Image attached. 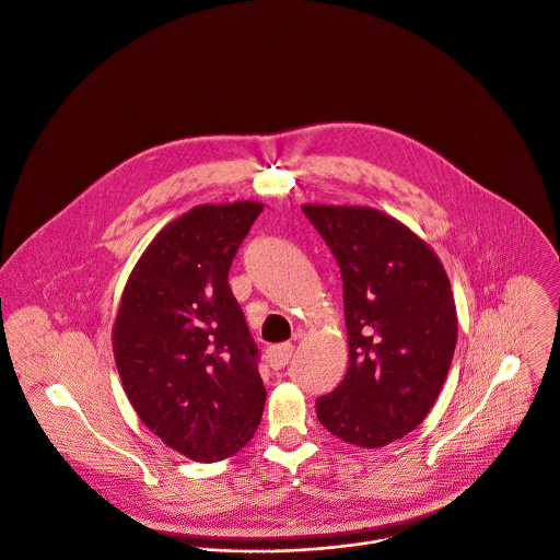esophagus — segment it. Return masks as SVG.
Instances as JSON below:
<instances>
[{
	"instance_id": "obj_1",
	"label": "esophagus",
	"mask_w": 560,
	"mask_h": 560,
	"mask_svg": "<svg viewBox=\"0 0 560 560\" xmlns=\"http://www.w3.org/2000/svg\"><path fill=\"white\" fill-rule=\"evenodd\" d=\"M292 352H294V346H292V343L272 346V348H268V363H270L275 370H281V368H285V363L290 361Z\"/></svg>"
}]
</instances>
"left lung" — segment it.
<instances>
[{
    "mask_svg": "<svg viewBox=\"0 0 560 560\" xmlns=\"http://www.w3.org/2000/svg\"><path fill=\"white\" fill-rule=\"evenodd\" d=\"M343 283L348 370L316 400L323 427L381 447L424 422L452 363L458 320L444 264L407 224L368 206L305 203Z\"/></svg>",
    "mask_w": 560,
    "mask_h": 560,
    "instance_id": "8db88e82",
    "label": "left lung"
}]
</instances>
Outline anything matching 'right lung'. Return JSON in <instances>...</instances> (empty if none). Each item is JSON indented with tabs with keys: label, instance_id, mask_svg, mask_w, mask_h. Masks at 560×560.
<instances>
[{
	"label": "right lung",
	"instance_id": "right-lung-1",
	"mask_svg": "<svg viewBox=\"0 0 560 560\" xmlns=\"http://www.w3.org/2000/svg\"><path fill=\"white\" fill-rule=\"evenodd\" d=\"M257 201L197 206L166 224L136 261L113 348L142 424L175 452L214 463L255 435L266 389L257 348L226 275Z\"/></svg>",
	"mask_w": 560,
	"mask_h": 560
}]
</instances>
